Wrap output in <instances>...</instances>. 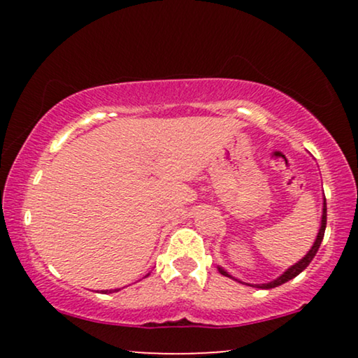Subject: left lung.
I'll use <instances>...</instances> for the list:
<instances>
[{
	"mask_svg": "<svg viewBox=\"0 0 358 358\" xmlns=\"http://www.w3.org/2000/svg\"><path fill=\"white\" fill-rule=\"evenodd\" d=\"M326 222H327V208H326V199H324V207H322L321 228H320V233H317V238H316L315 244H313V248L310 249V252H308L306 256L301 259V261H298V262L295 264V266H292L290 268H287V272H283L280 277L275 278V280H272L271 283H262V285H257V287H259V288H275V287H278V285H282V283L292 280V278H295V277L298 275V273H301L303 271H305V268H306L308 266H310V262L313 261V257L316 256L317 249H320V246H321V241H322V238H324V231H326ZM218 271L222 272L223 275L231 277V275H228V272H224L223 268H218Z\"/></svg>",
	"mask_w": 358,
	"mask_h": 358,
	"instance_id": "8db88e82",
	"label": "left lung"
}]
</instances>
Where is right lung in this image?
Here are the masks:
<instances>
[{
    "label": "right lung",
    "instance_id": "right-lung-1",
    "mask_svg": "<svg viewBox=\"0 0 358 358\" xmlns=\"http://www.w3.org/2000/svg\"><path fill=\"white\" fill-rule=\"evenodd\" d=\"M109 292H110V290H106V292H104V293H109Z\"/></svg>",
    "mask_w": 358,
    "mask_h": 358
}]
</instances>
